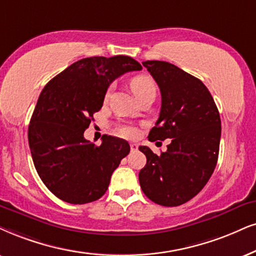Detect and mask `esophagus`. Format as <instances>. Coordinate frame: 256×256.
<instances>
[{
    "instance_id": "obj_1",
    "label": "esophagus",
    "mask_w": 256,
    "mask_h": 256,
    "mask_svg": "<svg viewBox=\"0 0 256 256\" xmlns=\"http://www.w3.org/2000/svg\"><path fill=\"white\" fill-rule=\"evenodd\" d=\"M130 148H131V151H132V152L137 151V150H138V144H136V143H131V144H130Z\"/></svg>"
}]
</instances>
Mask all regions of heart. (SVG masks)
I'll return each instance as SVG.
<instances>
[{
    "label": "heart",
    "mask_w": 256,
    "mask_h": 256,
    "mask_svg": "<svg viewBox=\"0 0 256 256\" xmlns=\"http://www.w3.org/2000/svg\"><path fill=\"white\" fill-rule=\"evenodd\" d=\"M130 86L132 92H134V94L137 99L143 96L144 94H146L148 92L156 93V84H154V80L148 76H137L132 78ZM110 93H111V87H110L108 92H106V98L110 96ZM120 132L122 134L126 136V137H134L136 134V130L132 126H122L120 128Z\"/></svg>",
    "instance_id": "obj_1"
}]
</instances>
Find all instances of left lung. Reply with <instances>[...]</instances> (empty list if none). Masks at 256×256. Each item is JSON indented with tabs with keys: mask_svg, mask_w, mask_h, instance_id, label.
Here are the masks:
<instances>
[{
	"mask_svg": "<svg viewBox=\"0 0 256 256\" xmlns=\"http://www.w3.org/2000/svg\"><path fill=\"white\" fill-rule=\"evenodd\" d=\"M143 66L160 90V118L148 140L170 138L160 156L139 146L146 164L139 171V183L152 202L177 206L204 188L218 158L221 119L204 84L166 61L148 60Z\"/></svg>",
	"mask_w": 256,
	"mask_h": 256,
	"instance_id": "1",
	"label": "left lung"
}]
</instances>
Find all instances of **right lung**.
I'll list each match as a JSON object with an SVG mask.
<instances>
[{
	"label": "right lung",
	"mask_w": 256,
	"mask_h": 256,
	"mask_svg": "<svg viewBox=\"0 0 256 256\" xmlns=\"http://www.w3.org/2000/svg\"><path fill=\"white\" fill-rule=\"evenodd\" d=\"M140 70L130 56L85 58L44 87L29 122L28 142L38 176L60 200L85 204L106 192L130 145L104 134L96 146L86 140L84 132L102 108L110 84Z\"/></svg>",
	"instance_id": "1"
}]
</instances>
